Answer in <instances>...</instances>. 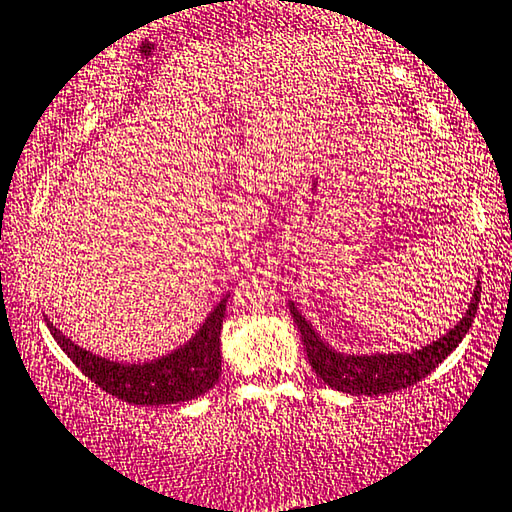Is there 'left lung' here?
I'll list each match as a JSON object with an SVG mask.
<instances>
[{
  "label": "left lung",
  "mask_w": 512,
  "mask_h": 512,
  "mask_svg": "<svg viewBox=\"0 0 512 512\" xmlns=\"http://www.w3.org/2000/svg\"><path fill=\"white\" fill-rule=\"evenodd\" d=\"M478 302H481V281H476L465 316L460 318V322H455L444 336H439L437 341L410 352H368V355H355V352H341L332 348L318 334V329H313L311 322L302 316L295 302H288V309L293 313V320L302 334L309 364L322 382L336 391L352 393V396H380V393H393L412 387V384L435 371L458 348L469 327L474 325Z\"/></svg>",
  "instance_id": "8db88e82"
}]
</instances>
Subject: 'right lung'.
Here are the masks:
<instances>
[{
	"label": "right lung",
	"mask_w": 512,
	"mask_h": 512,
	"mask_svg": "<svg viewBox=\"0 0 512 512\" xmlns=\"http://www.w3.org/2000/svg\"><path fill=\"white\" fill-rule=\"evenodd\" d=\"M229 297L231 293H226L215 304L201 327L183 345L146 361H114L100 357L93 350L77 345L47 316L45 322L59 348L102 391L132 405H174L203 396L219 382V373H222L219 336H222Z\"/></svg>",
	"instance_id": "obj_1"
}]
</instances>
